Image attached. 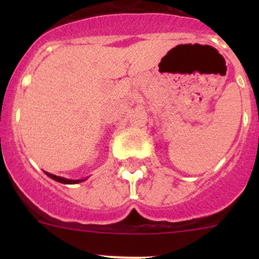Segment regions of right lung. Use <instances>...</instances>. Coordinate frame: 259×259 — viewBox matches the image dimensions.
Returning <instances> with one entry per match:
<instances>
[{"mask_svg":"<svg viewBox=\"0 0 259 259\" xmlns=\"http://www.w3.org/2000/svg\"><path fill=\"white\" fill-rule=\"evenodd\" d=\"M48 176L50 177L51 179L56 180V182L59 183H64V184H76V183H80V182H83V180L86 179H79V180H72V179H66V178H62V177H57V176H54V174H50V173H46Z\"/></svg>","mask_w":259,"mask_h":259,"instance_id":"1","label":"right lung"}]
</instances>
